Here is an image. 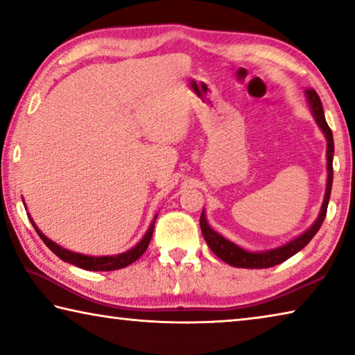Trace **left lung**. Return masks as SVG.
I'll return each instance as SVG.
<instances>
[{"label":"left lung","mask_w":355,"mask_h":355,"mask_svg":"<svg viewBox=\"0 0 355 355\" xmlns=\"http://www.w3.org/2000/svg\"><path fill=\"white\" fill-rule=\"evenodd\" d=\"M305 95H307L310 110H311V112H313V117L316 120L318 127L322 130V133L327 139V186H326V194H324L321 211H320V214H318V219L313 222V225H311L307 232H304L302 235L291 239L290 243L280 245V248H277V249L263 250V252L244 250L243 248H239V245H236L235 243L228 241L227 238L219 235L218 232H214L213 228L208 225L207 218H205V211H202L200 228H202L203 238H205V241L209 245V249H211L222 261L228 263L230 266L245 268V269H263V268H272V266H275V264L284 263L294 254H297L300 249H304L305 245L311 241V238L316 235V232L320 230L322 225L324 218H326L327 205H329V199H330V191H332V180H334V167H332L334 136H332V130L329 128V125L326 122V117H324V110H322L321 100H320V97H318V94L313 91V89H307V91H305Z\"/></svg>","instance_id":"obj_1"}]
</instances>
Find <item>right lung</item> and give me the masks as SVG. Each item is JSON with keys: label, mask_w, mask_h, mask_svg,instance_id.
I'll use <instances>...</instances> for the list:
<instances>
[{"label": "right lung", "mask_w": 355, "mask_h": 355, "mask_svg": "<svg viewBox=\"0 0 355 355\" xmlns=\"http://www.w3.org/2000/svg\"><path fill=\"white\" fill-rule=\"evenodd\" d=\"M156 218H158V214L155 216V219H153L152 224H150L146 235H144V238L135 245L133 249L123 252V254L112 255V257H110V255H106V257H91V255L76 254V252L64 249V248H61V245H58L56 243H53L50 238H46L44 233L39 230L37 225L34 224V220L31 218H29V220H31V224L35 228V232H37V235L42 238V241H44L48 245V249H50L53 254H56L59 258H61V260L67 261L70 264H75V266L81 268V269H86V271H116V269L127 268L128 264L136 261L137 258H139L144 254V252L147 250L148 244H150V239H152V235H153Z\"/></svg>", "instance_id": "1"}]
</instances>
